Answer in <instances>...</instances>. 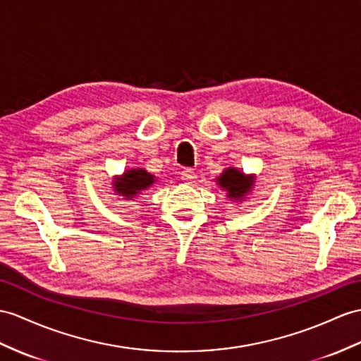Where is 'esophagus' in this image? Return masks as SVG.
<instances>
[{
  "label": "esophagus",
  "instance_id": "1",
  "mask_svg": "<svg viewBox=\"0 0 361 361\" xmlns=\"http://www.w3.org/2000/svg\"><path fill=\"white\" fill-rule=\"evenodd\" d=\"M180 174H182L180 176L182 180H185L187 183H192V182H195V179H196V173L192 171L191 169H185Z\"/></svg>",
  "mask_w": 361,
  "mask_h": 361
}]
</instances>
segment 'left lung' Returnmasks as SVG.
<instances>
[{
    "label": "left lung",
    "instance_id": "1",
    "mask_svg": "<svg viewBox=\"0 0 361 361\" xmlns=\"http://www.w3.org/2000/svg\"><path fill=\"white\" fill-rule=\"evenodd\" d=\"M216 183L219 188L226 191L228 199L235 202V204H242L250 192H252L254 183H256V174H247L240 169H235V166H228L221 173V176H217Z\"/></svg>",
    "mask_w": 361,
    "mask_h": 361
}]
</instances>
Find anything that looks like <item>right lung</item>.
Listing matches in <instances>:
<instances>
[{"label":"right lung","instance_id":"add662e5","mask_svg":"<svg viewBox=\"0 0 361 361\" xmlns=\"http://www.w3.org/2000/svg\"><path fill=\"white\" fill-rule=\"evenodd\" d=\"M156 182V176L145 169H128L121 176H114L111 182L113 192L126 200H135L137 195L150 188Z\"/></svg>","mask_w":361,"mask_h":361}]
</instances>
